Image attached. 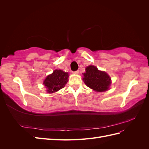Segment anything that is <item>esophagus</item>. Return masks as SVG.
<instances>
[{"mask_svg": "<svg viewBox=\"0 0 149 149\" xmlns=\"http://www.w3.org/2000/svg\"><path fill=\"white\" fill-rule=\"evenodd\" d=\"M73 74H79V71H73Z\"/></svg>", "mask_w": 149, "mask_h": 149, "instance_id": "obj_1", "label": "esophagus"}]
</instances>
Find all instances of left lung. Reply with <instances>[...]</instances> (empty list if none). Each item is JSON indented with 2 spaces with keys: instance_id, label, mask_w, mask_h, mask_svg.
<instances>
[{
  "instance_id": "left-lung-1",
  "label": "left lung",
  "mask_w": 149,
  "mask_h": 149,
  "mask_svg": "<svg viewBox=\"0 0 149 149\" xmlns=\"http://www.w3.org/2000/svg\"><path fill=\"white\" fill-rule=\"evenodd\" d=\"M83 73L85 84L97 92H103L109 89L111 79L105 71H100L95 66L89 65L86 68Z\"/></svg>"
}]
</instances>
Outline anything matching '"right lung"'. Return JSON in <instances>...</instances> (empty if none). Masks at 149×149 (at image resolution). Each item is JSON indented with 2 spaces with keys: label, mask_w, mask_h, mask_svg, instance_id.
Masks as SVG:
<instances>
[{
  "label": "right lung",
  "mask_w": 149,
  "mask_h": 149,
  "mask_svg": "<svg viewBox=\"0 0 149 149\" xmlns=\"http://www.w3.org/2000/svg\"><path fill=\"white\" fill-rule=\"evenodd\" d=\"M69 74L61 70H54L53 73L47 76L43 81L48 93H55L65 86L68 81Z\"/></svg>",
  "instance_id": "obj_1"
}]
</instances>
